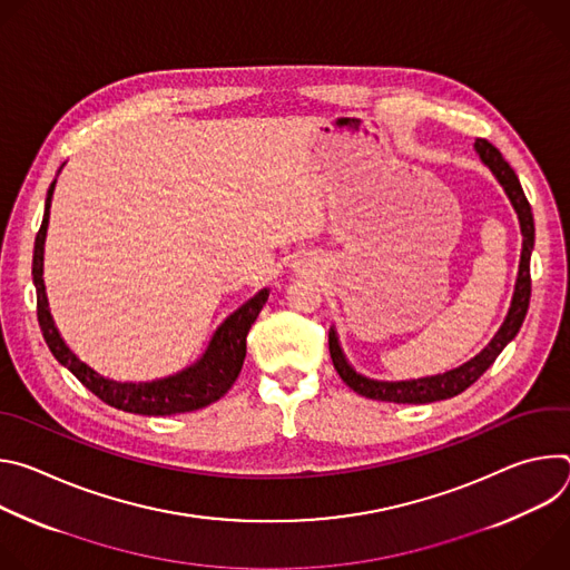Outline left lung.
Returning a JSON list of instances; mask_svg holds the SVG:
<instances>
[{
    "mask_svg": "<svg viewBox=\"0 0 570 570\" xmlns=\"http://www.w3.org/2000/svg\"><path fill=\"white\" fill-rule=\"evenodd\" d=\"M473 148H475L482 165L492 171L497 183L503 187L508 200L512 203V207L517 212V218H519L521 236H523L519 275H517V284H514V293H512L508 315L501 324V330L494 334V338L487 343L484 350H480L473 358H469L466 363H462L453 370H446L442 374L405 379V381H383V379H372V376H365V374L356 372V367L347 361V356L341 347L336 327H332L330 330V354H332L334 367L341 374V379L354 392H358L361 396L376 399V401H392V403H431V401L451 399V396L464 392L471 383H475L482 376V372L497 361V356L505 350V345L510 341H514V336L521 330V324H523L525 313H528V304H530V255H532V248H534L532 209H530V203H528V198L521 189V183H519L517 174L503 159L499 148H494L487 139H475Z\"/></svg>",
    "mask_w": 570,
    "mask_h": 570,
    "instance_id": "left-lung-1",
    "label": "left lung"
}]
</instances>
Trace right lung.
<instances>
[{
  "instance_id": "add662e5",
  "label": "right lung",
  "mask_w": 570,
  "mask_h": 570,
  "mask_svg": "<svg viewBox=\"0 0 570 570\" xmlns=\"http://www.w3.org/2000/svg\"><path fill=\"white\" fill-rule=\"evenodd\" d=\"M62 169V167H60ZM58 169V174H60ZM56 180L51 183L45 200V216L40 232L36 236L33 248V284L38 293V322L42 336L56 356V361L67 367L80 383L101 401L124 413L132 415H178L200 411L205 405L218 401L236 381L243 358H246V338L264 308L271 291L262 288L246 304H240L234 313H229L214 332L207 350L198 361L183 367L176 374L153 379V381H117L99 374L86 361H80L62 341L53 315L49 311L47 288H45V238L49 227V209L53 198Z\"/></svg>"
}]
</instances>
